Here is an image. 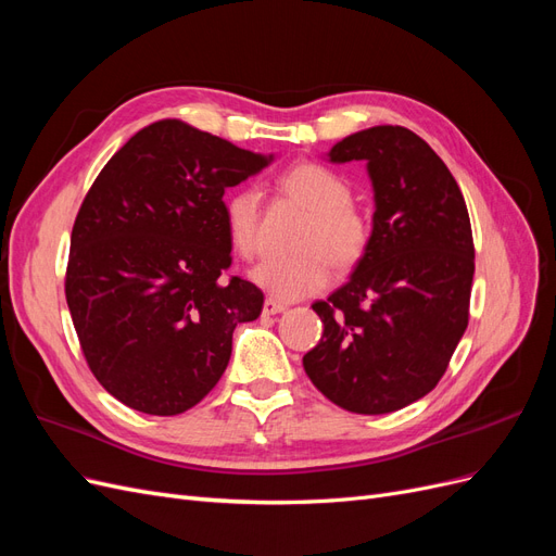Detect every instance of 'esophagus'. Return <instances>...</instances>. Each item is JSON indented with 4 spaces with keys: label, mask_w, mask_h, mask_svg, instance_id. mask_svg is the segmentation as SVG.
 Here are the masks:
<instances>
[{
    "label": "esophagus",
    "mask_w": 556,
    "mask_h": 556,
    "mask_svg": "<svg viewBox=\"0 0 556 556\" xmlns=\"http://www.w3.org/2000/svg\"><path fill=\"white\" fill-rule=\"evenodd\" d=\"M285 311H288V306H285L282 301H276L271 296L264 301V315H276V313H285Z\"/></svg>",
    "instance_id": "esophagus-1"
}]
</instances>
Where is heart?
<instances>
[{
  "label": "heart",
  "instance_id": "obj_1",
  "mask_svg": "<svg viewBox=\"0 0 556 556\" xmlns=\"http://www.w3.org/2000/svg\"><path fill=\"white\" fill-rule=\"evenodd\" d=\"M278 185L311 211L299 239L304 250L264 260L252 271V280L276 299L296 301L325 288L331 264L345 271L364 257L371 243V220L350 201V185L323 164H294L278 178ZM225 229L241 257L257 255L262 250L257 190L239 188L225 199Z\"/></svg>",
  "mask_w": 556,
  "mask_h": 556
}]
</instances>
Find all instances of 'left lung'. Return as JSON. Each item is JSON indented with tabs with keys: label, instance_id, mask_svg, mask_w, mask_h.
Segmentation results:
<instances>
[{
	"label": "left lung",
	"instance_id": "left-lung-1",
	"mask_svg": "<svg viewBox=\"0 0 556 556\" xmlns=\"http://www.w3.org/2000/svg\"><path fill=\"white\" fill-rule=\"evenodd\" d=\"M374 180V231L355 274L313 311L323 339L304 355L336 406L384 415L429 394L468 327L473 231L457 180L431 146L399 125L350 134L329 150Z\"/></svg>",
	"mask_w": 556,
	"mask_h": 556
}]
</instances>
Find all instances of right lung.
Wrapping results in <instances>:
<instances>
[{"label": "right lung", "instance_id": "1", "mask_svg": "<svg viewBox=\"0 0 556 556\" xmlns=\"http://www.w3.org/2000/svg\"><path fill=\"white\" fill-rule=\"evenodd\" d=\"M271 162L180 121L117 150L83 199L64 294L90 371L148 415L190 410L223 378L264 294L231 266L227 188Z\"/></svg>", "mask_w": 556, "mask_h": 556}]
</instances>
